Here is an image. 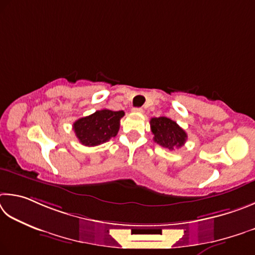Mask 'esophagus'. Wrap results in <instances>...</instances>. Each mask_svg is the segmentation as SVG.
<instances>
[{
  "instance_id": "esophagus-1",
  "label": "esophagus",
  "mask_w": 255,
  "mask_h": 255,
  "mask_svg": "<svg viewBox=\"0 0 255 255\" xmlns=\"http://www.w3.org/2000/svg\"><path fill=\"white\" fill-rule=\"evenodd\" d=\"M134 112H136V113H143V109L142 107H136V109H134Z\"/></svg>"
}]
</instances>
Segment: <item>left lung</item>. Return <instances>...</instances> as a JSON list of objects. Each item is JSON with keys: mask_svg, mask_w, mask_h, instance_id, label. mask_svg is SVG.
Instances as JSON below:
<instances>
[{"mask_svg": "<svg viewBox=\"0 0 255 255\" xmlns=\"http://www.w3.org/2000/svg\"><path fill=\"white\" fill-rule=\"evenodd\" d=\"M150 127L153 141L166 149L172 151L176 148H181L187 140V133L175 121L164 116L151 119Z\"/></svg>", "mask_w": 255, "mask_h": 255, "instance_id": "left-lung-1", "label": "left lung"}]
</instances>
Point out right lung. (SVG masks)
<instances>
[{
    "label": "right lung",
    "instance_id": "1",
    "mask_svg": "<svg viewBox=\"0 0 255 255\" xmlns=\"http://www.w3.org/2000/svg\"><path fill=\"white\" fill-rule=\"evenodd\" d=\"M123 116V111L114 112L104 109L77 120L73 128L80 143L95 146L116 136L120 130V120Z\"/></svg>",
    "mask_w": 255,
    "mask_h": 255
}]
</instances>
